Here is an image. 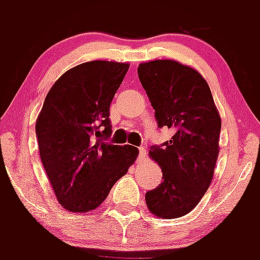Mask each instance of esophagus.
<instances>
[{
    "label": "esophagus",
    "instance_id": "obj_1",
    "mask_svg": "<svg viewBox=\"0 0 260 260\" xmlns=\"http://www.w3.org/2000/svg\"><path fill=\"white\" fill-rule=\"evenodd\" d=\"M147 156V150L144 148V147H139V158H146Z\"/></svg>",
    "mask_w": 260,
    "mask_h": 260
}]
</instances>
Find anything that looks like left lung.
<instances>
[{
    "instance_id": "obj_1",
    "label": "left lung",
    "mask_w": 260,
    "mask_h": 260,
    "mask_svg": "<svg viewBox=\"0 0 260 260\" xmlns=\"http://www.w3.org/2000/svg\"><path fill=\"white\" fill-rule=\"evenodd\" d=\"M138 77L158 127L173 137L150 147L162 182L146 192L147 207L161 219H177L197 207L207 191L219 156L221 118L207 82L194 69L172 59L141 63Z\"/></svg>"
}]
</instances>
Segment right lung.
Here are the masks:
<instances>
[{"label": "right lung", "instance_id": "obj_1", "mask_svg": "<svg viewBox=\"0 0 260 260\" xmlns=\"http://www.w3.org/2000/svg\"><path fill=\"white\" fill-rule=\"evenodd\" d=\"M128 63L84 62L49 89L36 121V138L58 203L70 212L98 208L137 160V147L112 144L110 103Z\"/></svg>", "mask_w": 260, "mask_h": 260}]
</instances>
